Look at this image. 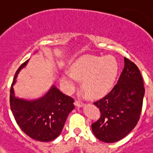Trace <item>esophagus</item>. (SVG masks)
<instances>
[{
  "instance_id": "34e87169",
  "label": "esophagus",
  "mask_w": 153,
  "mask_h": 153,
  "mask_svg": "<svg viewBox=\"0 0 153 153\" xmlns=\"http://www.w3.org/2000/svg\"><path fill=\"white\" fill-rule=\"evenodd\" d=\"M83 102H82V101H79V100H75L74 101V105L76 107H82L83 106Z\"/></svg>"
}]
</instances>
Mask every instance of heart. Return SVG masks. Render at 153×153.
Instances as JSON below:
<instances>
[{
  "label": "heart",
  "instance_id": "obj_1",
  "mask_svg": "<svg viewBox=\"0 0 153 153\" xmlns=\"http://www.w3.org/2000/svg\"><path fill=\"white\" fill-rule=\"evenodd\" d=\"M118 73V63L112 56H85L77 59L66 71L62 79L72 89L77 79L83 80V89L88 96L99 98L105 96L112 86Z\"/></svg>",
  "mask_w": 153,
  "mask_h": 153
}]
</instances>
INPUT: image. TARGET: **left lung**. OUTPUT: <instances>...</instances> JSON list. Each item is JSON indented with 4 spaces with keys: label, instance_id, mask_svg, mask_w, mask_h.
Instances as JSON below:
<instances>
[{
    "label": "left lung",
    "instance_id": "1",
    "mask_svg": "<svg viewBox=\"0 0 153 153\" xmlns=\"http://www.w3.org/2000/svg\"><path fill=\"white\" fill-rule=\"evenodd\" d=\"M124 68L117 84L105 97L94 104L100 116L92 124L100 141L113 143L125 137L137 125L145 95L144 82L136 64L124 57Z\"/></svg>",
    "mask_w": 153,
    "mask_h": 153
}]
</instances>
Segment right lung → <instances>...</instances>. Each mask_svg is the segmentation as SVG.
I'll list each match as a JSON object with an SVG mask.
<instances>
[{"label": "right lung", "mask_w": 153, "mask_h": 153, "mask_svg": "<svg viewBox=\"0 0 153 153\" xmlns=\"http://www.w3.org/2000/svg\"><path fill=\"white\" fill-rule=\"evenodd\" d=\"M18 68L10 89V106L16 123L30 137L38 141H50L56 138L64 128L69 113L74 108V99L63 94L53 85L45 96L27 100L16 97L13 85L19 71Z\"/></svg>", "instance_id": "add662e5"}]
</instances>
